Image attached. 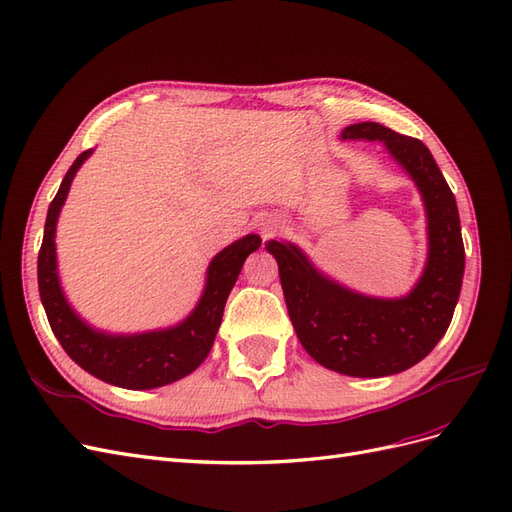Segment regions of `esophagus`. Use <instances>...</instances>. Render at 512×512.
Listing matches in <instances>:
<instances>
[{
  "mask_svg": "<svg viewBox=\"0 0 512 512\" xmlns=\"http://www.w3.org/2000/svg\"><path fill=\"white\" fill-rule=\"evenodd\" d=\"M260 230H262V237H273L277 230H280V224H277V220H267L265 224H260Z\"/></svg>",
  "mask_w": 512,
  "mask_h": 512,
  "instance_id": "34e87169",
  "label": "esophagus"
}]
</instances>
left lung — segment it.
<instances>
[{"instance_id":"obj_1","label":"left lung","mask_w":512,"mask_h":512,"mask_svg":"<svg viewBox=\"0 0 512 512\" xmlns=\"http://www.w3.org/2000/svg\"><path fill=\"white\" fill-rule=\"evenodd\" d=\"M344 141H380L421 192L427 213V262L399 299L367 297L324 275L299 245L267 241L301 346L322 367L354 378H382L423 361L453 320L466 252L455 196L431 151L374 121L352 123Z\"/></svg>"}]
</instances>
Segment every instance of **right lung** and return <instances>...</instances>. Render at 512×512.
<instances>
[{
  "label": "right lung",
  "mask_w": 512,
  "mask_h": 512,
  "mask_svg": "<svg viewBox=\"0 0 512 512\" xmlns=\"http://www.w3.org/2000/svg\"><path fill=\"white\" fill-rule=\"evenodd\" d=\"M94 149L83 151L59 185L46 213L44 239L38 254V288L46 318L70 359L87 374L130 391H147L177 382L207 359L222 324L224 305L235 286L245 258L262 239L245 235L230 243L209 262L205 288L196 307L175 327L145 333H106L87 324L68 303L59 282L55 230L74 175Z\"/></svg>",
  "instance_id": "right-lung-1"
}]
</instances>
